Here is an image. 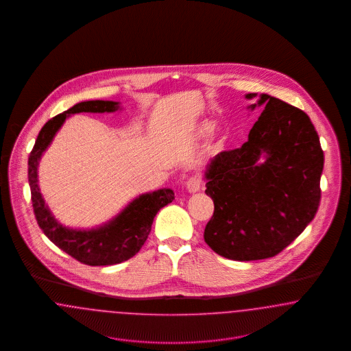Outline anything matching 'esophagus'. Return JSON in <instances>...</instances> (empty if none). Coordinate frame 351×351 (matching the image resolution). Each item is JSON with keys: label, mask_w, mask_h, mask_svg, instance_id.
I'll return each instance as SVG.
<instances>
[{"label": "esophagus", "mask_w": 351, "mask_h": 351, "mask_svg": "<svg viewBox=\"0 0 351 351\" xmlns=\"http://www.w3.org/2000/svg\"><path fill=\"white\" fill-rule=\"evenodd\" d=\"M186 189L191 192V193H196L200 191V180L197 178H189L186 180Z\"/></svg>", "instance_id": "esophagus-1"}]
</instances>
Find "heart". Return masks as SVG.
I'll use <instances>...</instances> for the list:
<instances>
[{"instance_id": "1", "label": "heart", "mask_w": 351, "mask_h": 351, "mask_svg": "<svg viewBox=\"0 0 351 351\" xmlns=\"http://www.w3.org/2000/svg\"><path fill=\"white\" fill-rule=\"evenodd\" d=\"M210 129H212V126H210V125H204L202 132H204V133H209V132H210Z\"/></svg>"}]
</instances>
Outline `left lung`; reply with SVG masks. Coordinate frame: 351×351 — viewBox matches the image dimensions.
<instances>
[{
    "label": "left lung",
    "instance_id": "8db88e82",
    "mask_svg": "<svg viewBox=\"0 0 351 351\" xmlns=\"http://www.w3.org/2000/svg\"><path fill=\"white\" fill-rule=\"evenodd\" d=\"M258 105L265 109L249 141L219 152L205 171L215 212L204 239L218 255L241 262L282 252L315 218L321 200L324 151L311 118L268 95ZM263 152L268 159L258 165Z\"/></svg>",
    "mask_w": 351,
    "mask_h": 351
}]
</instances>
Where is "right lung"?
Masks as SVG:
<instances>
[{
    "label": "right lung",
    "mask_w": 351,
    "mask_h": 351,
    "mask_svg": "<svg viewBox=\"0 0 351 351\" xmlns=\"http://www.w3.org/2000/svg\"><path fill=\"white\" fill-rule=\"evenodd\" d=\"M117 108L118 102L114 101H85L76 104L67 112L51 118L45 123L29 156V184L32 189L34 215L39 228L60 250L88 266H109L130 259L146 242L158 210L175 199L173 191L171 189H159L152 193L142 195L130 202V205L110 223L90 232L67 229L51 216L39 192L36 179V166L42 152L50 145L53 135L69 114L82 112H114Z\"/></svg>",
    "instance_id": "obj_1"
}]
</instances>
